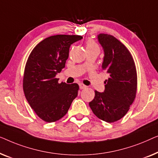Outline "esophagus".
Here are the masks:
<instances>
[{
    "instance_id": "1",
    "label": "esophagus",
    "mask_w": 158,
    "mask_h": 158,
    "mask_svg": "<svg viewBox=\"0 0 158 158\" xmlns=\"http://www.w3.org/2000/svg\"><path fill=\"white\" fill-rule=\"evenodd\" d=\"M79 88L81 89H84L86 88V86L83 84H79Z\"/></svg>"
}]
</instances>
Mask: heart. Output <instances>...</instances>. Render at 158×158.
I'll return each instance as SVG.
<instances>
[{
  "instance_id": "b5f03b06",
  "label": "heart",
  "mask_w": 158,
  "mask_h": 158,
  "mask_svg": "<svg viewBox=\"0 0 158 158\" xmlns=\"http://www.w3.org/2000/svg\"><path fill=\"white\" fill-rule=\"evenodd\" d=\"M86 50L92 49V48H97V49H99L98 45H97L96 42H95L94 41H93L92 39L88 40L87 42H86Z\"/></svg>"
}]
</instances>
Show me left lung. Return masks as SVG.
Segmentation results:
<instances>
[{
	"mask_svg": "<svg viewBox=\"0 0 158 158\" xmlns=\"http://www.w3.org/2000/svg\"><path fill=\"white\" fill-rule=\"evenodd\" d=\"M98 40L104 52L102 69L110 77L104 81V92L94 91V98L89 104L99 119L112 123L123 118L135 100L137 70L130 51L118 39L100 34Z\"/></svg>",
	"mask_w": 158,
	"mask_h": 158,
	"instance_id": "left-lung-1",
	"label": "left lung"
}]
</instances>
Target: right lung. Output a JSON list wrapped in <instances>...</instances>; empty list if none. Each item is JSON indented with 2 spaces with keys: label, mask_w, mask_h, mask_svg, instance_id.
Instances as JSON below:
<instances>
[{
  "label": "right lung",
  "mask_w": 158,
  "mask_h": 158,
  "mask_svg": "<svg viewBox=\"0 0 158 158\" xmlns=\"http://www.w3.org/2000/svg\"><path fill=\"white\" fill-rule=\"evenodd\" d=\"M79 35H56L35 46L26 61L23 89L35 114L46 123L62 118L78 94L77 84L59 83L57 73L65 67L70 46L81 40Z\"/></svg>",
  "instance_id": "obj_1"
}]
</instances>
